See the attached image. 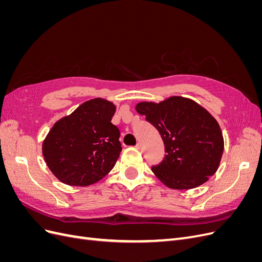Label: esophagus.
<instances>
[{
	"mask_svg": "<svg viewBox=\"0 0 262 262\" xmlns=\"http://www.w3.org/2000/svg\"><path fill=\"white\" fill-rule=\"evenodd\" d=\"M136 147H137L138 149H140V150H142V148H143V146H142V144H141V143H138Z\"/></svg>",
	"mask_w": 262,
	"mask_h": 262,
	"instance_id": "esophagus-1",
	"label": "esophagus"
}]
</instances>
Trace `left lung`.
<instances>
[{
	"label": "left lung",
	"mask_w": 262,
	"mask_h": 262,
	"mask_svg": "<svg viewBox=\"0 0 262 262\" xmlns=\"http://www.w3.org/2000/svg\"><path fill=\"white\" fill-rule=\"evenodd\" d=\"M136 110L160 132L163 162L152 171L170 189L199 187L216 172L224 150L219 122L194 100L172 96L161 102L142 101Z\"/></svg>",
	"instance_id": "1"
}]
</instances>
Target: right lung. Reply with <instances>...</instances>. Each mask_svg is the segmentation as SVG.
Listing matches in <instances>:
<instances>
[{"instance_id": "obj_1", "label": "right lung", "mask_w": 262, "mask_h": 262, "mask_svg": "<svg viewBox=\"0 0 262 262\" xmlns=\"http://www.w3.org/2000/svg\"><path fill=\"white\" fill-rule=\"evenodd\" d=\"M116 106L94 98L53 124L42 143L49 169L69 186L87 187L114 168L122 147L120 131L112 123Z\"/></svg>"}]
</instances>
